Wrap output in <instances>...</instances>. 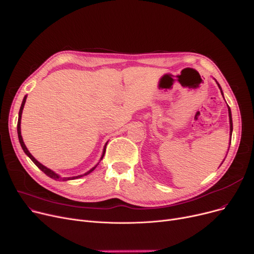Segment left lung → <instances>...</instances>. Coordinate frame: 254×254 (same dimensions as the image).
<instances>
[{
	"mask_svg": "<svg viewBox=\"0 0 254 254\" xmlns=\"http://www.w3.org/2000/svg\"><path fill=\"white\" fill-rule=\"evenodd\" d=\"M215 79V78H214ZM215 81L217 82V84H218V86H219V88H220V90H221V94H222V96H223V90H222V88H221V86H220V84L218 83V81L215 79ZM223 98H224V96H223ZM226 102V101H225ZM227 107H228V117H229V125H230V132H229V135H230V139H229V147H230V143H231V134H232V129H233V127H232V118H231V110H230V108H229V106L227 105ZM228 150H229V148H228ZM227 153H228V151H227ZM226 156H227V154H226ZM226 158V157H225ZM225 158L223 159V161L225 160ZM223 161H222V164H223ZM221 164V165H222Z\"/></svg>",
	"mask_w": 254,
	"mask_h": 254,
	"instance_id": "left-lung-1",
	"label": "left lung"
}]
</instances>
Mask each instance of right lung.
Returning a JSON list of instances; mask_svg holds the SVG:
<instances>
[{
  "mask_svg": "<svg viewBox=\"0 0 254 254\" xmlns=\"http://www.w3.org/2000/svg\"><path fill=\"white\" fill-rule=\"evenodd\" d=\"M26 99H27V95L24 97V99H23V102H22V105H21V108H19V113H18V121H17V135H18V140H19V144H21V146H22V148H23V150H24V152L26 153V155L31 159L34 164L42 170L44 173L46 174V175H48L49 177H51L52 179H55V180H63V181H66V180H73V179H78V178H80V177H82V176H85V175H88L89 173H92V172L97 168V166L99 165V162L103 159V156H104V154H105V151H106V145H107V143L105 144V146H104V148H103V152H102V155H101V157H100V160H99V162L98 164L95 166V167H93L92 169L90 170H88L87 172H85L84 174H81V175H77V176H72V177H62L60 175H58L57 173H55L54 171H52L51 169H49V168H47V167H45L44 165H42L40 164V162L38 161V160H36L34 157H33V155L30 153L29 152V150L27 149V147H26V145H25V143H24V140H23V137H22V133H21V120H22V114H23V109H24V106H25V103H26Z\"/></svg>",
  "mask_w": 254,
  "mask_h": 254,
  "instance_id": "add662e5",
  "label": "right lung"
}]
</instances>
